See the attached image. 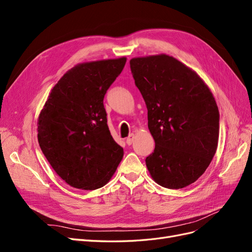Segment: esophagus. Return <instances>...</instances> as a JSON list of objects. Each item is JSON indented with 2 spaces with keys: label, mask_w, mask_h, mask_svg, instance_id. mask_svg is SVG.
I'll list each match as a JSON object with an SVG mask.
<instances>
[{
  "label": "esophagus",
  "mask_w": 252,
  "mask_h": 252,
  "mask_svg": "<svg viewBox=\"0 0 252 252\" xmlns=\"http://www.w3.org/2000/svg\"><path fill=\"white\" fill-rule=\"evenodd\" d=\"M133 140H134V134L131 133V134H129V136L126 139V143L128 145H131L133 143Z\"/></svg>",
  "instance_id": "1"
}]
</instances>
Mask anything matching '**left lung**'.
I'll return each mask as SVG.
<instances>
[{
	"label": "left lung",
	"instance_id": "left-lung-1",
	"mask_svg": "<svg viewBox=\"0 0 252 252\" xmlns=\"http://www.w3.org/2000/svg\"><path fill=\"white\" fill-rule=\"evenodd\" d=\"M130 69L156 142L146 158L151 178L169 189L192 184L218 148L220 113L212 93L191 68L164 53L133 58Z\"/></svg>",
	"mask_w": 252,
	"mask_h": 252
}]
</instances>
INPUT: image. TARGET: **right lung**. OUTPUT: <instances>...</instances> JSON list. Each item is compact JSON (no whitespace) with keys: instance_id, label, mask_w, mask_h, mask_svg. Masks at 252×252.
Instances as JSON below:
<instances>
[{"instance_id":"1","label":"right lung","mask_w":252,"mask_h":252,"mask_svg":"<svg viewBox=\"0 0 252 252\" xmlns=\"http://www.w3.org/2000/svg\"><path fill=\"white\" fill-rule=\"evenodd\" d=\"M126 60L75 65L51 89L40 112V147L53 170L71 187H103L123 158V148L110 134L103 100Z\"/></svg>"}]
</instances>
